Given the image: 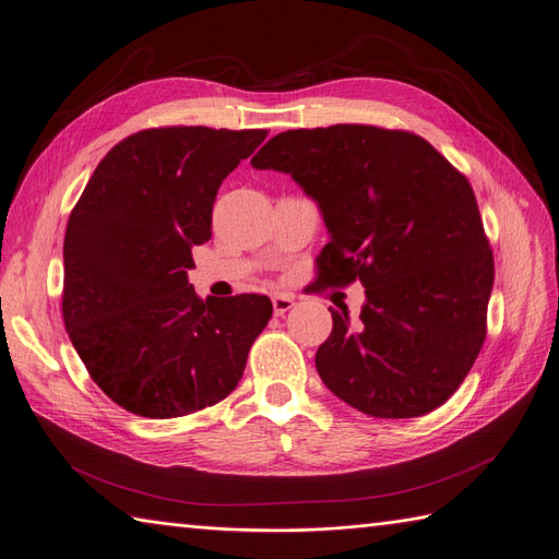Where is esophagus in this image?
Listing matches in <instances>:
<instances>
[{"instance_id":"esophagus-1","label":"esophagus","mask_w":559,"mask_h":559,"mask_svg":"<svg viewBox=\"0 0 559 559\" xmlns=\"http://www.w3.org/2000/svg\"><path fill=\"white\" fill-rule=\"evenodd\" d=\"M294 306H296V300L289 294H275L273 296V310H275L277 317L284 314V312H289Z\"/></svg>"}]
</instances>
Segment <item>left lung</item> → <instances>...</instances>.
I'll return each instance as SVG.
<instances>
[{
  "mask_svg": "<svg viewBox=\"0 0 559 559\" xmlns=\"http://www.w3.org/2000/svg\"><path fill=\"white\" fill-rule=\"evenodd\" d=\"M251 165L292 175L317 202L331 238L319 280L366 286L359 319L329 308L319 378L370 417L443 405L483 347L495 284L466 177L413 132L349 123L280 132Z\"/></svg>",
  "mask_w": 559,
  "mask_h": 559,
  "instance_id": "1",
  "label": "left lung"
}]
</instances>
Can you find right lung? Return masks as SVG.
Listing matches in <instances>:
<instances>
[{
	"instance_id": "obj_1",
	"label": "right lung",
	"mask_w": 559,
	"mask_h": 559,
	"mask_svg": "<svg viewBox=\"0 0 559 559\" xmlns=\"http://www.w3.org/2000/svg\"><path fill=\"white\" fill-rule=\"evenodd\" d=\"M265 130L134 132L99 160L64 233L62 317L91 378L121 408L167 419L238 386L267 296L198 298L186 270L212 238L218 186Z\"/></svg>"
}]
</instances>
